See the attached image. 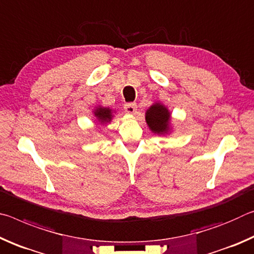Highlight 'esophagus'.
<instances>
[{"mask_svg":"<svg viewBox=\"0 0 254 254\" xmlns=\"http://www.w3.org/2000/svg\"><path fill=\"white\" fill-rule=\"evenodd\" d=\"M124 110L128 114H134L136 111V104L135 103H127V104H124Z\"/></svg>","mask_w":254,"mask_h":254,"instance_id":"obj_1","label":"esophagus"}]
</instances>
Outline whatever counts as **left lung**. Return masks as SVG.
<instances>
[{
    "label": "left lung",
    "mask_w": 254,
    "mask_h": 254,
    "mask_svg": "<svg viewBox=\"0 0 254 254\" xmlns=\"http://www.w3.org/2000/svg\"><path fill=\"white\" fill-rule=\"evenodd\" d=\"M145 121L150 130L156 134L170 132V112L161 103H154L145 112Z\"/></svg>",
    "instance_id": "obj_1"
}]
</instances>
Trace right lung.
Segmentation results:
<instances>
[{"mask_svg": "<svg viewBox=\"0 0 254 254\" xmlns=\"http://www.w3.org/2000/svg\"><path fill=\"white\" fill-rule=\"evenodd\" d=\"M94 117L96 118L97 122L101 124H106L110 123L112 118H113V111L109 107H103V106H97L95 110L93 111Z\"/></svg>", "mask_w": 254, "mask_h": 254, "instance_id": "1", "label": "right lung"}]
</instances>
